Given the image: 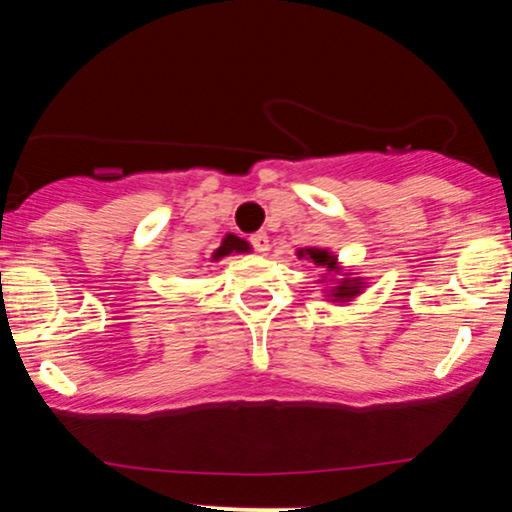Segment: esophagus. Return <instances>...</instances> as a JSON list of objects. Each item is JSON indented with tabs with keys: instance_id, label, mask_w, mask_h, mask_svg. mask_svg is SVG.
<instances>
[{
	"instance_id": "obj_1",
	"label": "esophagus",
	"mask_w": 512,
	"mask_h": 512,
	"mask_svg": "<svg viewBox=\"0 0 512 512\" xmlns=\"http://www.w3.org/2000/svg\"><path fill=\"white\" fill-rule=\"evenodd\" d=\"M250 245L257 252H267L269 250V236H267V233H255V236L250 238Z\"/></svg>"
}]
</instances>
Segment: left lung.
I'll list each match as a JSON object with an SVG mask.
<instances>
[{
	"label": "left lung",
	"mask_w": 512,
	"mask_h": 512,
	"mask_svg": "<svg viewBox=\"0 0 512 512\" xmlns=\"http://www.w3.org/2000/svg\"><path fill=\"white\" fill-rule=\"evenodd\" d=\"M298 255L301 257H308V260H313L317 267H327V269H334V264L337 260L330 255L327 250H317V248H305V250H298ZM361 291V286H358V279H344L342 284L334 286V293L332 296L337 298V301H344V298H351L356 296V293Z\"/></svg>",
	"instance_id": "left-lung-1"
}]
</instances>
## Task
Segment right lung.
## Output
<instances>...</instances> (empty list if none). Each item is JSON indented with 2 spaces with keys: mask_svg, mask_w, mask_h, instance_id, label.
<instances>
[{
  "mask_svg": "<svg viewBox=\"0 0 512 512\" xmlns=\"http://www.w3.org/2000/svg\"><path fill=\"white\" fill-rule=\"evenodd\" d=\"M248 248H250V245L245 243V240H240L238 236H231V233H228V236L223 238L221 248L214 252V260H219V257L231 255V252H248Z\"/></svg>",
  "mask_w": 512,
  "mask_h": 512,
  "instance_id": "obj_1",
  "label": "right lung"
}]
</instances>
